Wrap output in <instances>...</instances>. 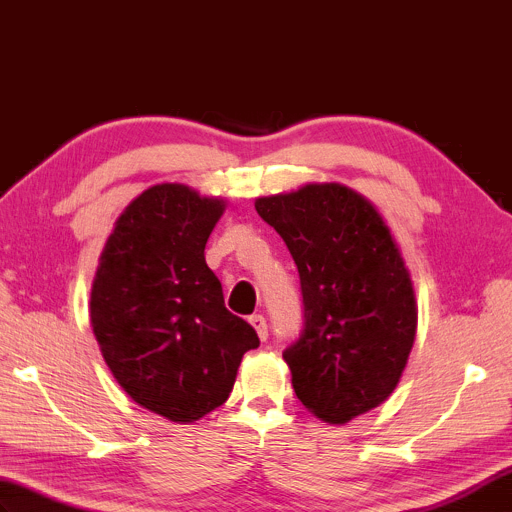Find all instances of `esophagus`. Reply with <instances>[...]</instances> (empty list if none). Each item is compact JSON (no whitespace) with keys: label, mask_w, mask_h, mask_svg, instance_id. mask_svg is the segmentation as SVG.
Returning a JSON list of instances; mask_svg holds the SVG:
<instances>
[{"label":"esophagus","mask_w":512,"mask_h":512,"mask_svg":"<svg viewBox=\"0 0 512 512\" xmlns=\"http://www.w3.org/2000/svg\"><path fill=\"white\" fill-rule=\"evenodd\" d=\"M248 323L253 325V329L257 331L259 340H266L268 338V325H266V318L261 314H253L251 318H248Z\"/></svg>","instance_id":"34e87169"}]
</instances>
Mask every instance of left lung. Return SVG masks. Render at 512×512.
<instances>
[{
	"instance_id": "left-lung-1",
	"label": "left lung",
	"mask_w": 512,
	"mask_h": 512,
	"mask_svg": "<svg viewBox=\"0 0 512 512\" xmlns=\"http://www.w3.org/2000/svg\"><path fill=\"white\" fill-rule=\"evenodd\" d=\"M255 209L301 277L305 329L283 353L292 388L320 421L349 423L392 395L417 336L399 244L373 202L340 183L261 196Z\"/></svg>"
}]
</instances>
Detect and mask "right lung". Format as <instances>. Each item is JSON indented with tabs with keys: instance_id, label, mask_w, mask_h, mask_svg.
Listing matches in <instances>:
<instances>
[{
	"instance_id": "1",
	"label": "right lung",
	"mask_w": 512,
	"mask_h": 512,
	"mask_svg": "<svg viewBox=\"0 0 512 512\" xmlns=\"http://www.w3.org/2000/svg\"><path fill=\"white\" fill-rule=\"evenodd\" d=\"M227 200L183 183L141 192L115 220L89 299L93 336L126 395L194 423L229 399L255 329L224 307L205 261Z\"/></svg>"
}]
</instances>
